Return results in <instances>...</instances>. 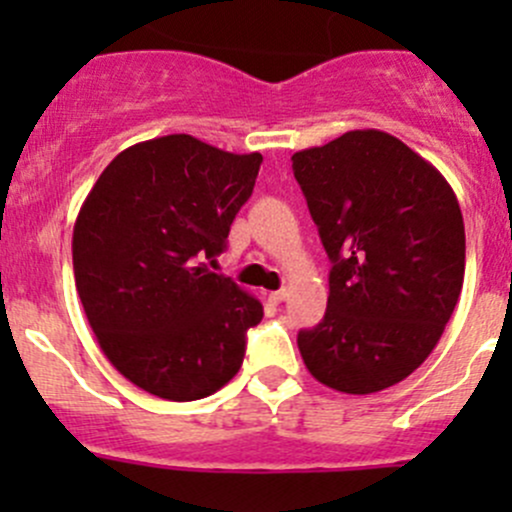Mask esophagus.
Returning <instances> with one entry per match:
<instances>
[{"label": "esophagus", "mask_w": 512, "mask_h": 512, "mask_svg": "<svg viewBox=\"0 0 512 512\" xmlns=\"http://www.w3.org/2000/svg\"><path fill=\"white\" fill-rule=\"evenodd\" d=\"M285 297H287V289L285 287L277 289V292H270V302H275V304L285 302Z\"/></svg>", "instance_id": "obj_1"}]
</instances>
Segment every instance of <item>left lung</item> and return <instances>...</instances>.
Listing matches in <instances>:
<instances>
[{"label":"left lung","instance_id":"obj_1","mask_svg":"<svg viewBox=\"0 0 512 512\" xmlns=\"http://www.w3.org/2000/svg\"><path fill=\"white\" fill-rule=\"evenodd\" d=\"M292 170L332 260L327 312L297 334L299 354L329 389H389L426 361L461 297L466 230L456 193L376 128L294 153Z\"/></svg>","mask_w":512,"mask_h":512}]
</instances>
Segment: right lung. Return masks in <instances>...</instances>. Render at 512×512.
<instances>
[{
  "label": "right lung",
  "instance_id": "obj_1",
  "mask_svg": "<svg viewBox=\"0 0 512 512\" xmlns=\"http://www.w3.org/2000/svg\"><path fill=\"white\" fill-rule=\"evenodd\" d=\"M260 163L173 133L118 153L86 195L71 242L76 289L98 347L138 389L195 401L240 371L247 329L265 312L208 262Z\"/></svg>",
  "mask_w": 512,
  "mask_h": 512
}]
</instances>
